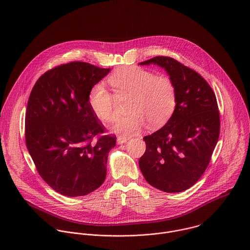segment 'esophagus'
Returning <instances> with one entry per match:
<instances>
[{
  "instance_id": "esophagus-1",
  "label": "esophagus",
  "mask_w": 250,
  "mask_h": 250,
  "mask_svg": "<svg viewBox=\"0 0 250 250\" xmlns=\"http://www.w3.org/2000/svg\"><path fill=\"white\" fill-rule=\"evenodd\" d=\"M130 138H131L130 135H120L118 137V144H125V142H126Z\"/></svg>"
}]
</instances>
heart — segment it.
<instances>
[{
  "label": "heart",
  "mask_w": 250,
  "mask_h": 250,
  "mask_svg": "<svg viewBox=\"0 0 250 250\" xmlns=\"http://www.w3.org/2000/svg\"><path fill=\"white\" fill-rule=\"evenodd\" d=\"M108 81L115 95L99 83L90 90L88 100L94 115L104 123L117 119L118 101L128 100L129 114L113 126L118 133L135 132L146 122L151 128L162 126L176 109L177 88L169 76H155L151 71L127 66L115 71Z\"/></svg>",
  "instance_id": "b5f03b06"
}]
</instances>
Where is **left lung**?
I'll list each match as a JSON object with an SVG mask.
<instances>
[{
	"instance_id": "1",
	"label": "left lung",
	"mask_w": 250,
	"mask_h": 250,
	"mask_svg": "<svg viewBox=\"0 0 250 250\" xmlns=\"http://www.w3.org/2000/svg\"><path fill=\"white\" fill-rule=\"evenodd\" d=\"M164 68L177 88L176 109L159 130L144 137L146 149L139 159L146 180L167 193L192 187L206 171L220 135L215 92L195 70L174 58L156 56L140 65Z\"/></svg>"
}]
</instances>
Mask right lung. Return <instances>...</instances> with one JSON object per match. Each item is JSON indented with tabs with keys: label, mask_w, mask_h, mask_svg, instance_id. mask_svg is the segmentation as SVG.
Listing matches in <instances>:
<instances>
[{
	"label": "right lung",
	"mask_w": 250,
	"mask_h": 250,
	"mask_svg": "<svg viewBox=\"0 0 250 250\" xmlns=\"http://www.w3.org/2000/svg\"><path fill=\"white\" fill-rule=\"evenodd\" d=\"M109 72L110 68L82 61L61 64L42 74L29 95L27 150L41 177L63 196H85L105 179L108 153L117 137L104 135L106 130L88 97Z\"/></svg>",
	"instance_id": "right-lung-1"
}]
</instances>
